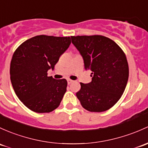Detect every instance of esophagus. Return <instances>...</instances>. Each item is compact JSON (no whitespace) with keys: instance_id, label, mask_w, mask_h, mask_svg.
I'll return each instance as SVG.
<instances>
[{"instance_id":"34e87169","label":"esophagus","mask_w":148,"mask_h":148,"mask_svg":"<svg viewBox=\"0 0 148 148\" xmlns=\"http://www.w3.org/2000/svg\"><path fill=\"white\" fill-rule=\"evenodd\" d=\"M72 82H74V81L71 80V79H67V83H68V84H71V83H72Z\"/></svg>"}]
</instances>
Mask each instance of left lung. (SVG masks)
<instances>
[{"instance_id":"left-lung-1","label":"left lung","mask_w":148,"mask_h":148,"mask_svg":"<svg viewBox=\"0 0 148 148\" xmlns=\"http://www.w3.org/2000/svg\"><path fill=\"white\" fill-rule=\"evenodd\" d=\"M71 38L83 57L84 69L91 71L92 77L90 83L81 82L77 97L90 112L110 109L121 99L128 80L126 56L114 41L102 35Z\"/></svg>"}]
</instances>
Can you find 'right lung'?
I'll use <instances>...</instances> for the list:
<instances>
[{"label": "right lung", "instance_id": "obj_1", "mask_svg": "<svg viewBox=\"0 0 148 148\" xmlns=\"http://www.w3.org/2000/svg\"><path fill=\"white\" fill-rule=\"evenodd\" d=\"M71 44L70 37L37 35L16 49L10 62L12 86L18 99L31 111L49 113L60 106L66 91L65 79L48 77Z\"/></svg>", "mask_w": 148, "mask_h": 148}]
</instances>
